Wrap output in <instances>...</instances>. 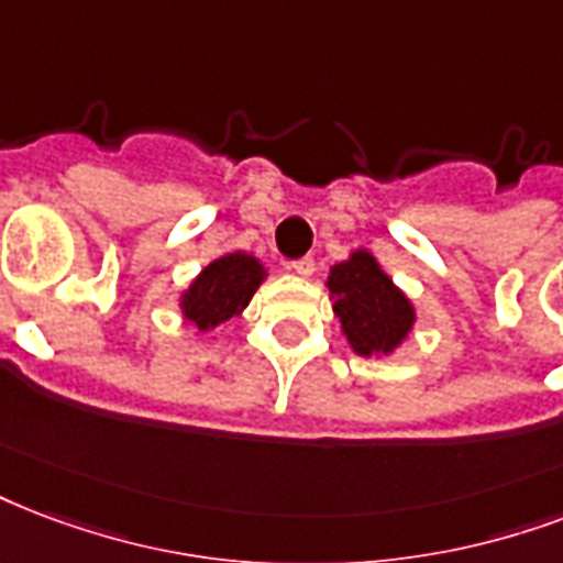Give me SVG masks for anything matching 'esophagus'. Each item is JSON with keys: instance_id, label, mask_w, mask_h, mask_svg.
Returning a JSON list of instances; mask_svg holds the SVG:
<instances>
[{"instance_id": "esophagus-1", "label": "esophagus", "mask_w": 563, "mask_h": 563, "mask_svg": "<svg viewBox=\"0 0 563 563\" xmlns=\"http://www.w3.org/2000/svg\"><path fill=\"white\" fill-rule=\"evenodd\" d=\"M289 268L298 274V277H310V274L316 272V260H312V256H300V260H295Z\"/></svg>"}]
</instances>
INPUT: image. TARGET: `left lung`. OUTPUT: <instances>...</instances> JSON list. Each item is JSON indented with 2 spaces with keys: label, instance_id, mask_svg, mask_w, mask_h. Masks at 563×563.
Instances as JSON below:
<instances>
[{
  "label": "left lung",
  "instance_id": "8db88e82",
  "mask_svg": "<svg viewBox=\"0 0 563 563\" xmlns=\"http://www.w3.org/2000/svg\"><path fill=\"white\" fill-rule=\"evenodd\" d=\"M328 289L342 333L360 357L393 354L413 330V303L368 251L333 265Z\"/></svg>",
  "mask_w": 563,
  "mask_h": 563
}]
</instances>
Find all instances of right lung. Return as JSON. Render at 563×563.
<instances>
[{
    "label": "right lung",
    "instance_id": "add662e5",
    "mask_svg": "<svg viewBox=\"0 0 563 563\" xmlns=\"http://www.w3.org/2000/svg\"><path fill=\"white\" fill-rule=\"evenodd\" d=\"M263 280L265 268L256 256L242 251L224 253L206 265L197 280L183 291L179 310L197 330H212L239 316Z\"/></svg>",
    "mask_w": 563,
    "mask_h": 563
}]
</instances>
